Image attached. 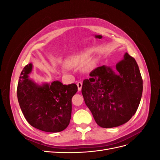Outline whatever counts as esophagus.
Instances as JSON below:
<instances>
[{
  "label": "esophagus",
  "instance_id": "34e87169",
  "mask_svg": "<svg viewBox=\"0 0 160 160\" xmlns=\"http://www.w3.org/2000/svg\"><path fill=\"white\" fill-rule=\"evenodd\" d=\"M77 87H78V90H79V91H81V88H82V85H83V83H82V82L79 81L78 83H77Z\"/></svg>",
  "mask_w": 160,
  "mask_h": 160
}]
</instances>
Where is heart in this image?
Returning a JSON list of instances; mask_svg holds the SVG:
<instances>
[{"label": "heart", "instance_id": "b5f03b06", "mask_svg": "<svg viewBox=\"0 0 160 160\" xmlns=\"http://www.w3.org/2000/svg\"><path fill=\"white\" fill-rule=\"evenodd\" d=\"M88 57L87 55L80 54L69 58L67 61V63L72 67H79L84 65L88 61Z\"/></svg>", "mask_w": 160, "mask_h": 160}]
</instances>
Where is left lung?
<instances>
[{"mask_svg":"<svg viewBox=\"0 0 160 160\" xmlns=\"http://www.w3.org/2000/svg\"><path fill=\"white\" fill-rule=\"evenodd\" d=\"M117 72L103 65L85 79L82 95L96 123L103 128L119 126L136 112L142 99L143 80L138 65L128 52L116 65Z\"/></svg>","mask_w":160,"mask_h":160,"instance_id":"left-lung-1","label":"left lung"}]
</instances>
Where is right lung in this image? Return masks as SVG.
<instances>
[{"label":"right lung","instance_id":"obj_1","mask_svg":"<svg viewBox=\"0 0 160 160\" xmlns=\"http://www.w3.org/2000/svg\"><path fill=\"white\" fill-rule=\"evenodd\" d=\"M31 63L22 69L17 86L19 105L31 125L46 132L56 133L65 129L71 117V99L77 91L75 83L62 85L55 81L38 85L28 78Z\"/></svg>","mask_w":160,"mask_h":160}]
</instances>
